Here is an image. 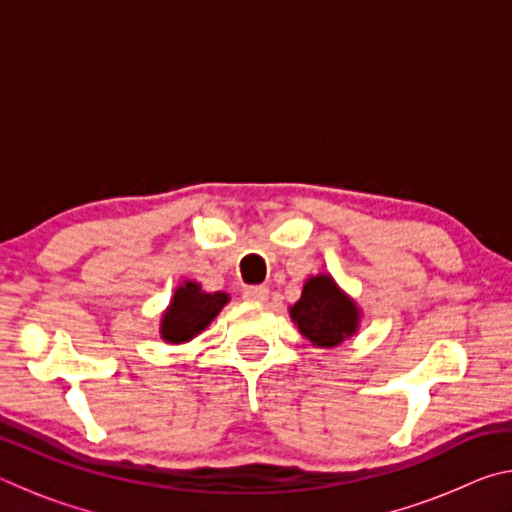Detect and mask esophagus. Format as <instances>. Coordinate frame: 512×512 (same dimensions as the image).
I'll use <instances>...</instances> for the list:
<instances>
[{
    "mask_svg": "<svg viewBox=\"0 0 512 512\" xmlns=\"http://www.w3.org/2000/svg\"><path fill=\"white\" fill-rule=\"evenodd\" d=\"M244 298L250 302H266L268 300V289L257 284V287H246L244 289Z\"/></svg>",
    "mask_w": 512,
    "mask_h": 512,
    "instance_id": "obj_1",
    "label": "esophagus"
}]
</instances>
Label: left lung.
I'll return each instance as SVG.
<instances>
[{"label": "left lung", "mask_w": 512, "mask_h": 512, "mask_svg": "<svg viewBox=\"0 0 512 512\" xmlns=\"http://www.w3.org/2000/svg\"><path fill=\"white\" fill-rule=\"evenodd\" d=\"M293 323H298L302 336L320 345L334 348L354 334L359 323V311L354 302L336 289L329 275H316L305 284L302 298L291 307Z\"/></svg>", "instance_id": "left-lung-1"}]
</instances>
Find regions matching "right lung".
Wrapping results in <instances>:
<instances>
[{
    "label": "right lung",
    "instance_id": "right-lung-1",
    "mask_svg": "<svg viewBox=\"0 0 512 512\" xmlns=\"http://www.w3.org/2000/svg\"><path fill=\"white\" fill-rule=\"evenodd\" d=\"M228 296L223 291L205 293L198 284L185 282L178 287L173 302L162 318V339L169 343H183L212 323L223 309Z\"/></svg>",
    "mask_w": 512,
    "mask_h": 512
}]
</instances>
